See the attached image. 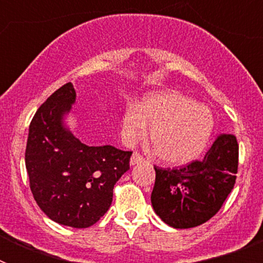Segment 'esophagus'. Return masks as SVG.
<instances>
[{"mask_svg":"<svg viewBox=\"0 0 263 263\" xmlns=\"http://www.w3.org/2000/svg\"><path fill=\"white\" fill-rule=\"evenodd\" d=\"M143 157L141 154H139V153H133V155H132V158H130V164H132V166H134V164H138V163H141V162H143Z\"/></svg>","mask_w":263,"mask_h":263,"instance_id":"esophagus-1","label":"esophagus"}]
</instances>
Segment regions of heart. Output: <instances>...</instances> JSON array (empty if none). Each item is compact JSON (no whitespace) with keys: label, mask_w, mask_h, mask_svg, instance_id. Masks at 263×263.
Wrapping results in <instances>:
<instances>
[{"label":"heart","mask_w":263,"mask_h":263,"mask_svg":"<svg viewBox=\"0 0 263 263\" xmlns=\"http://www.w3.org/2000/svg\"><path fill=\"white\" fill-rule=\"evenodd\" d=\"M147 125L157 157L170 164H184L204 150L213 120L205 106L182 95L160 92L146 97L139 106H127L122 117L125 142L145 138Z\"/></svg>","instance_id":"1"}]
</instances>
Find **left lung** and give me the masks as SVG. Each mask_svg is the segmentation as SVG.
Here are the masks:
<instances>
[{"instance_id": "obj_1", "label": "left lung", "mask_w": 263, "mask_h": 263, "mask_svg": "<svg viewBox=\"0 0 263 263\" xmlns=\"http://www.w3.org/2000/svg\"><path fill=\"white\" fill-rule=\"evenodd\" d=\"M152 204L170 227L187 229L216 215L233 190L238 170V142L233 134L216 138L205 157L179 168L154 166Z\"/></svg>"}]
</instances>
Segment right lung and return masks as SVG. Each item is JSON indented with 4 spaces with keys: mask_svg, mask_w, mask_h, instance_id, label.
Wrapping results in <instances>:
<instances>
[{
    "mask_svg": "<svg viewBox=\"0 0 263 263\" xmlns=\"http://www.w3.org/2000/svg\"><path fill=\"white\" fill-rule=\"evenodd\" d=\"M71 83L39 106L29 127L25 162L36 204L58 224L88 228L106 213L113 188L130 168L133 153L87 146L62 125L75 103Z\"/></svg>",
    "mask_w": 263,
    "mask_h": 263,
    "instance_id": "1",
    "label": "right lung"
}]
</instances>
